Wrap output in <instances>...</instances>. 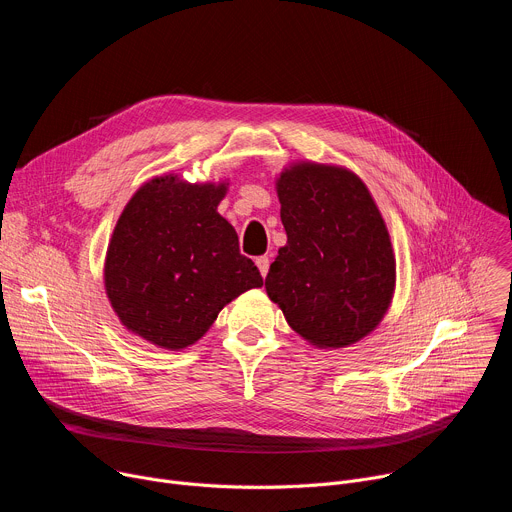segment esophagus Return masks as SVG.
I'll list each match as a JSON object with an SVG mask.
<instances>
[{
    "instance_id": "1",
    "label": "esophagus",
    "mask_w": 512,
    "mask_h": 512,
    "mask_svg": "<svg viewBox=\"0 0 512 512\" xmlns=\"http://www.w3.org/2000/svg\"><path fill=\"white\" fill-rule=\"evenodd\" d=\"M255 263H257V267H259V271H261V275L265 277L267 275V271H269V257H257L255 259Z\"/></svg>"
}]
</instances>
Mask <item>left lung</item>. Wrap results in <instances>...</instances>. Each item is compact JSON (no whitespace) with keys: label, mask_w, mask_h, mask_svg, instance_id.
Returning <instances> with one entry per match:
<instances>
[{"label":"left lung","mask_w":512,"mask_h":512,"mask_svg":"<svg viewBox=\"0 0 512 512\" xmlns=\"http://www.w3.org/2000/svg\"><path fill=\"white\" fill-rule=\"evenodd\" d=\"M285 247L265 277L287 324L316 346L342 348L385 316L395 257L383 216L352 172L300 164L277 180Z\"/></svg>","instance_id":"left-lung-1"}]
</instances>
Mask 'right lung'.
Segmentation results:
<instances>
[{"label":"right lung","instance_id":"obj_1","mask_svg":"<svg viewBox=\"0 0 512 512\" xmlns=\"http://www.w3.org/2000/svg\"><path fill=\"white\" fill-rule=\"evenodd\" d=\"M225 184L176 176L141 186L113 231L105 287L119 320L162 348L194 344L231 300L263 277L216 212Z\"/></svg>","mask_w":512,"mask_h":512}]
</instances>
